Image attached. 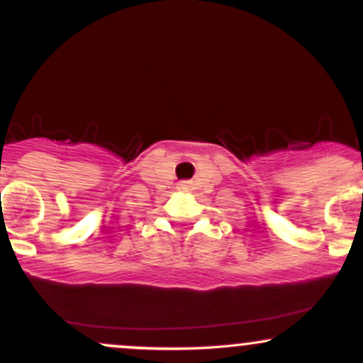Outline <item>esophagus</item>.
<instances>
[{
  "instance_id": "34e87169",
  "label": "esophagus",
  "mask_w": 363,
  "mask_h": 363,
  "mask_svg": "<svg viewBox=\"0 0 363 363\" xmlns=\"http://www.w3.org/2000/svg\"><path fill=\"white\" fill-rule=\"evenodd\" d=\"M187 187H189L187 182H181V184H179V189H187Z\"/></svg>"
}]
</instances>
